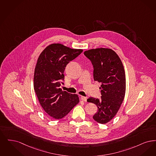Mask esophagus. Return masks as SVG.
Masks as SVG:
<instances>
[{"label":"esophagus","instance_id":"1","mask_svg":"<svg viewBox=\"0 0 156 156\" xmlns=\"http://www.w3.org/2000/svg\"><path fill=\"white\" fill-rule=\"evenodd\" d=\"M80 99L83 101H87V97H84V96H81L80 97Z\"/></svg>","mask_w":156,"mask_h":156}]
</instances>
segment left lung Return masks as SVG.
Returning a JSON list of instances; mask_svg holds the SVG:
<instances>
[{
	"label": "left lung",
	"instance_id": "1",
	"mask_svg": "<svg viewBox=\"0 0 156 156\" xmlns=\"http://www.w3.org/2000/svg\"><path fill=\"white\" fill-rule=\"evenodd\" d=\"M84 54L91 62L94 80L101 83V99L90 97L87 101L97 107L93 119L104 124L115 116L123 101L126 91L124 68L118 55L111 49H92Z\"/></svg>",
	"mask_w": 156,
	"mask_h": 156
}]
</instances>
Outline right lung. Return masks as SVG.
Instances as JSON below:
<instances>
[{
  "label": "right lung",
  "instance_id": "add662e5",
  "mask_svg": "<svg viewBox=\"0 0 156 156\" xmlns=\"http://www.w3.org/2000/svg\"><path fill=\"white\" fill-rule=\"evenodd\" d=\"M82 52L80 49L52 44L38 57L34 71V90L41 107L53 119L63 118L79 102L77 94L63 91L60 86L64 84L66 65Z\"/></svg>",
  "mask_w": 156,
  "mask_h": 156
}]
</instances>
